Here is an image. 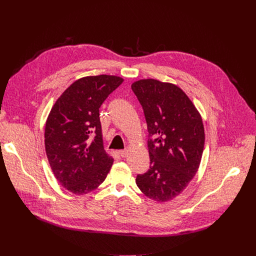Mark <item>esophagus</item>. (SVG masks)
Returning a JSON list of instances; mask_svg holds the SVG:
<instances>
[{
  "label": "esophagus",
  "mask_w": 256,
  "mask_h": 256,
  "mask_svg": "<svg viewBox=\"0 0 256 256\" xmlns=\"http://www.w3.org/2000/svg\"><path fill=\"white\" fill-rule=\"evenodd\" d=\"M118 153H120V155L122 158H124V157H126V155H128V150H120V151H118Z\"/></svg>",
  "instance_id": "1"
}]
</instances>
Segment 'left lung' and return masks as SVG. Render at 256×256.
<instances>
[{
  "label": "left lung",
  "instance_id": "1",
  "mask_svg": "<svg viewBox=\"0 0 256 256\" xmlns=\"http://www.w3.org/2000/svg\"><path fill=\"white\" fill-rule=\"evenodd\" d=\"M132 89L151 136L150 169L138 174L136 184L146 196L165 202L184 192L198 170L204 147L202 120L188 96L172 83L142 79Z\"/></svg>",
  "mask_w": 256,
  "mask_h": 256
}]
</instances>
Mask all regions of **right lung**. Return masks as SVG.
I'll use <instances>...</instances> for the list:
<instances>
[{
  "label": "right lung",
  "mask_w": 256,
  "mask_h": 256,
  "mask_svg": "<svg viewBox=\"0 0 256 256\" xmlns=\"http://www.w3.org/2000/svg\"><path fill=\"white\" fill-rule=\"evenodd\" d=\"M124 79L83 77L68 87L54 104L44 130L46 152L54 177L74 194L96 190L114 164L103 147L99 108Z\"/></svg>",
  "instance_id": "obj_1"
}]
</instances>
